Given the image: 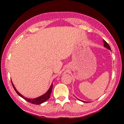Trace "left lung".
I'll return each instance as SVG.
<instances>
[{
	"instance_id": "obj_1",
	"label": "left lung",
	"mask_w": 124,
	"mask_h": 124,
	"mask_svg": "<svg viewBox=\"0 0 124 124\" xmlns=\"http://www.w3.org/2000/svg\"><path fill=\"white\" fill-rule=\"evenodd\" d=\"M103 43H104V47H106L107 49H108V50H110V46H109V45H108V44L107 43V42L104 40H103ZM78 100H79V101H82L83 102H85V103H88V102H85V101H81V100H79V99H78V98H77Z\"/></svg>"
}]
</instances>
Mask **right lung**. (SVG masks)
Masks as SVG:
<instances>
[{"instance_id": "1", "label": "right lung", "mask_w": 124, "mask_h": 124, "mask_svg": "<svg viewBox=\"0 0 124 124\" xmlns=\"http://www.w3.org/2000/svg\"><path fill=\"white\" fill-rule=\"evenodd\" d=\"M11 83H12V86H13V87H14V90H15L16 93H17L18 95L20 96V97H21L22 98H23L24 100L27 101V102L31 103L34 104H41V103H43L45 102V101H46L48 99H49V98L50 97V95H51V91H52V86H53V84H52V83L51 86H50V88L49 89V90H48L46 92V93L44 94V95L39 96V97H38L35 98H28L24 97L20 93H19V92L17 91V90H16L15 87V86L14 85L13 83H12V81H11Z\"/></svg>"}]
</instances>
